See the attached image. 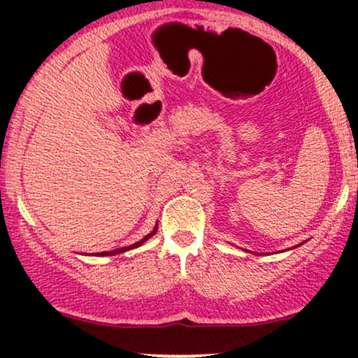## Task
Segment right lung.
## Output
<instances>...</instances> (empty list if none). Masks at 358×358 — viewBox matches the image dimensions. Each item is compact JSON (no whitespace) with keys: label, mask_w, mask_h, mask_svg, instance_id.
Masks as SVG:
<instances>
[{"label":"right lung","mask_w":358,"mask_h":358,"mask_svg":"<svg viewBox=\"0 0 358 358\" xmlns=\"http://www.w3.org/2000/svg\"><path fill=\"white\" fill-rule=\"evenodd\" d=\"M156 229H158V225H156V227L153 229V231H151L150 234H148L146 237H143L141 241L134 242L133 245H127V248H121V249H116V250H108V252H99V254H96V256H116V254H122V252H126V250H131V249H134V248H139V245H143V242H146L148 239H150L151 236H155V234H156Z\"/></svg>","instance_id":"right-lung-1"}]
</instances>
